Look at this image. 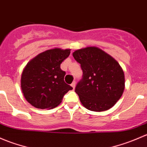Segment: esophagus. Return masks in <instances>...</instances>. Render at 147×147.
I'll use <instances>...</instances> for the list:
<instances>
[{
	"label": "esophagus",
	"mask_w": 147,
	"mask_h": 147,
	"mask_svg": "<svg viewBox=\"0 0 147 147\" xmlns=\"http://www.w3.org/2000/svg\"><path fill=\"white\" fill-rule=\"evenodd\" d=\"M71 86L72 88H73L74 89V88H75V86H76V81H74V82L72 83Z\"/></svg>",
	"instance_id": "1"
}]
</instances>
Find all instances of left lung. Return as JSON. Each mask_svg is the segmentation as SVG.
I'll use <instances>...</instances> for the list:
<instances>
[{"mask_svg": "<svg viewBox=\"0 0 147 147\" xmlns=\"http://www.w3.org/2000/svg\"><path fill=\"white\" fill-rule=\"evenodd\" d=\"M73 56L83 71L75 89L82 105L95 112L114 106L125 89V74L119 63L96 47L78 49Z\"/></svg>", "mask_w": 147, "mask_h": 147, "instance_id": "left-lung-1", "label": "left lung"}]
</instances>
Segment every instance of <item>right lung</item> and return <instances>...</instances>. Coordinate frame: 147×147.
Wrapping results in <instances>:
<instances>
[{"instance_id":"add662e5","label":"right lung","mask_w":147,"mask_h":147,"mask_svg":"<svg viewBox=\"0 0 147 147\" xmlns=\"http://www.w3.org/2000/svg\"><path fill=\"white\" fill-rule=\"evenodd\" d=\"M70 51L59 48L49 49L39 54L26 65L21 76V89L26 100L32 106L54 108L73 89L64 82L66 72L60 68Z\"/></svg>"}]
</instances>
